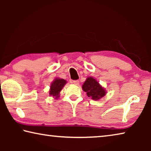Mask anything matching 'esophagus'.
Returning <instances> with one entry per match:
<instances>
[{
  "label": "esophagus",
  "mask_w": 151,
  "mask_h": 151,
  "mask_svg": "<svg viewBox=\"0 0 151 151\" xmlns=\"http://www.w3.org/2000/svg\"><path fill=\"white\" fill-rule=\"evenodd\" d=\"M73 83L75 84V85H79V81H77V80L73 81Z\"/></svg>",
  "instance_id": "34e87169"
}]
</instances>
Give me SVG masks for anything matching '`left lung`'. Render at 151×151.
<instances>
[{
	"mask_svg": "<svg viewBox=\"0 0 151 151\" xmlns=\"http://www.w3.org/2000/svg\"><path fill=\"white\" fill-rule=\"evenodd\" d=\"M83 90L86 93V95L94 101H98L106 95V91L95 78L89 76L82 86Z\"/></svg>",
	"mask_w": 151,
	"mask_h": 151,
	"instance_id": "obj_1",
	"label": "left lung"
}]
</instances>
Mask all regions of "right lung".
Segmentation results:
<instances>
[{
    "label": "right lung",
    "instance_id": "right-lung-1",
    "mask_svg": "<svg viewBox=\"0 0 151 151\" xmlns=\"http://www.w3.org/2000/svg\"><path fill=\"white\" fill-rule=\"evenodd\" d=\"M66 83V81L63 78H56L52 82L50 86L49 94L55 99H58L60 96V93Z\"/></svg>",
    "mask_w": 151,
    "mask_h": 151
}]
</instances>
